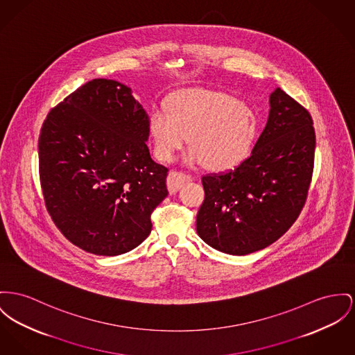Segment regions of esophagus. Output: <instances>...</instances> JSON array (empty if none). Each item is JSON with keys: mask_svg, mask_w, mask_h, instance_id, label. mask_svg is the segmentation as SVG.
I'll list each match as a JSON object with an SVG mask.
<instances>
[{"mask_svg": "<svg viewBox=\"0 0 355 355\" xmlns=\"http://www.w3.org/2000/svg\"><path fill=\"white\" fill-rule=\"evenodd\" d=\"M189 180H192L191 175L187 173H183V172H178V171H171L168 178H166V186L171 193H175L178 192L180 187L187 183Z\"/></svg>", "mask_w": 355, "mask_h": 355, "instance_id": "esophagus-1", "label": "esophagus"}]
</instances>
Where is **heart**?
I'll return each instance as SVG.
<instances>
[{
	"mask_svg": "<svg viewBox=\"0 0 355 355\" xmlns=\"http://www.w3.org/2000/svg\"><path fill=\"white\" fill-rule=\"evenodd\" d=\"M168 112L157 107L149 116V133L156 156L173 160L189 140L184 162L205 163L213 169L238 166L250 152L257 136L254 110L234 96L209 89H187L168 99Z\"/></svg>",
	"mask_w": 355,
	"mask_h": 355,
	"instance_id": "b5f03b06",
	"label": "heart"
}]
</instances>
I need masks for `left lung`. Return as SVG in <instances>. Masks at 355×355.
<instances>
[{
    "label": "left lung",
    "instance_id": "left-lung-1",
    "mask_svg": "<svg viewBox=\"0 0 355 355\" xmlns=\"http://www.w3.org/2000/svg\"><path fill=\"white\" fill-rule=\"evenodd\" d=\"M269 105L250 156L234 169L202 178L205 200L196 232L227 254L245 256L277 241L307 199L315 155L312 117L280 87Z\"/></svg>",
    "mask_w": 355,
    "mask_h": 355
}]
</instances>
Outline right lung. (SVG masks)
<instances>
[{
	"label": "right lung",
	"instance_id": "1",
	"mask_svg": "<svg viewBox=\"0 0 355 355\" xmlns=\"http://www.w3.org/2000/svg\"><path fill=\"white\" fill-rule=\"evenodd\" d=\"M149 117L132 90L93 79L51 109L39 136L47 211L75 246L119 256L150 234L168 168L150 157Z\"/></svg>",
	"mask_w": 355,
	"mask_h": 355
}]
</instances>
